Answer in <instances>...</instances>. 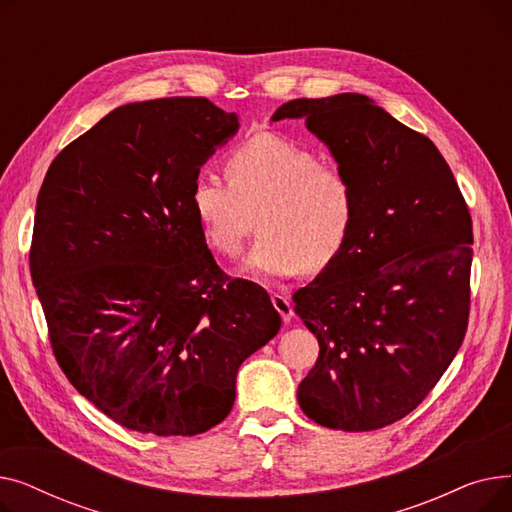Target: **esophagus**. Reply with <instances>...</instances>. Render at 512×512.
I'll list each match as a JSON object with an SVG mask.
<instances>
[{"label":"esophagus","mask_w":512,"mask_h":512,"mask_svg":"<svg viewBox=\"0 0 512 512\" xmlns=\"http://www.w3.org/2000/svg\"><path fill=\"white\" fill-rule=\"evenodd\" d=\"M272 303H274V309L282 315L284 324H288V321H290V319H292V315H294L290 299L286 297V294H282V292H274V294H272Z\"/></svg>","instance_id":"esophagus-1"}]
</instances>
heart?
<instances>
[{
    "label": "heart",
    "mask_w": 512,
    "mask_h": 512,
    "mask_svg": "<svg viewBox=\"0 0 512 512\" xmlns=\"http://www.w3.org/2000/svg\"><path fill=\"white\" fill-rule=\"evenodd\" d=\"M228 178L201 172L191 186V211L207 247L236 257L257 213L259 240L245 265L255 278H290L303 267L332 265L357 222V191L340 168L280 134L263 132L236 145Z\"/></svg>",
    "instance_id": "1"
}]
</instances>
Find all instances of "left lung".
Here are the masks:
<instances>
[{
    "mask_svg": "<svg viewBox=\"0 0 512 512\" xmlns=\"http://www.w3.org/2000/svg\"><path fill=\"white\" fill-rule=\"evenodd\" d=\"M284 118H305L357 191L348 245L292 297L319 342L299 405L324 427L371 432L417 409L459 353L471 213L438 147L369 97L292 99L272 116Z\"/></svg>",
    "mask_w": 512,
    "mask_h": 512,
    "instance_id": "8db88e82",
    "label": "left lung"
}]
</instances>
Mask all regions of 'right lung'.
<instances>
[{"mask_svg": "<svg viewBox=\"0 0 512 512\" xmlns=\"http://www.w3.org/2000/svg\"><path fill=\"white\" fill-rule=\"evenodd\" d=\"M236 128L205 97L128 103L64 147L39 191L29 259L53 355L134 432L222 423L240 363L280 330L270 294L220 270L188 203Z\"/></svg>", "mask_w": 512, "mask_h": 512, "instance_id": "obj_1", "label": "right lung"}]
</instances>
